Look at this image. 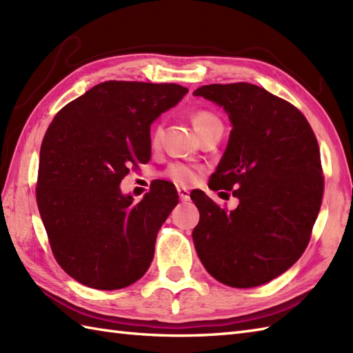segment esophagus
<instances>
[{"mask_svg": "<svg viewBox=\"0 0 353 353\" xmlns=\"http://www.w3.org/2000/svg\"><path fill=\"white\" fill-rule=\"evenodd\" d=\"M177 192H179V197H181V200L183 201H190V191L186 188H177Z\"/></svg>", "mask_w": 353, "mask_h": 353, "instance_id": "esophagus-1", "label": "esophagus"}]
</instances>
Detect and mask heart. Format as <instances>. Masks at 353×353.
Instances as JSON below:
<instances>
[{"label": "heart", "instance_id": "obj_1", "mask_svg": "<svg viewBox=\"0 0 353 353\" xmlns=\"http://www.w3.org/2000/svg\"><path fill=\"white\" fill-rule=\"evenodd\" d=\"M192 125L196 132L200 134L203 133L208 129H212V127L221 125V121L219 117H215L214 114L208 110H199L192 115ZM157 138H159V133L157 130L153 132V144L157 142ZM167 176L171 179L172 182L181 183V185H190L197 177V170L191 167V165H185V163H172L170 165V168L167 170Z\"/></svg>", "mask_w": 353, "mask_h": 353}]
</instances>
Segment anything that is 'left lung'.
Wrapping results in <instances>:
<instances>
[{"instance_id":"obj_1","label":"left lung","mask_w":353,"mask_h":353,"mask_svg":"<svg viewBox=\"0 0 353 353\" xmlns=\"http://www.w3.org/2000/svg\"><path fill=\"white\" fill-rule=\"evenodd\" d=\"M194 95L229 117V142L209 188L234 189L239 200L226 212L203 191L191 194L200 212L194 247L216 281L258 287L287 272L310 243L323 197L316 134L301 110L256 85H206Z\"/></svg>"}]
</instances>
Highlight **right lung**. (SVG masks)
Segmentation results:
<instances>
[{
  "label": "right lung",
  "mask_w": 353,
  "mask_h": 353,
  "mask_svg": "<svg viewBox=\"0 0 353 353\" xmlns=\"http://www.w3.org/2000/svg\"><path fill=\"white\" fill-rule=\"evenodd\" d=\"M186 92L174 83L103 81L66 104L45 133L37 208L59 265L86 287L119 290L148 270L177 191L159 181L133 203L119 183L132 165L150 161V127Z\"/></svg>",
  "instance_id": "1"
}]
</instances>
